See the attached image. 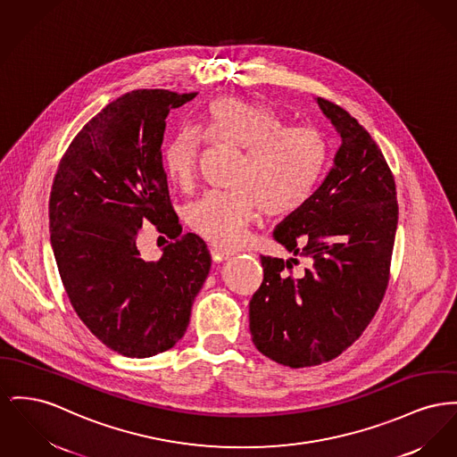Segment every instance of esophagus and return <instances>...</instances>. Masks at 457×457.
Instances as JSON below:
<instances>
[{
    "label": "esophagus",
    "instance_id": "1",
    "mask_svg": "<svg viewBox=\"0 0 457 457\" xmlns=\"http://www.w3.org/2000/svg\"><path fill=\"white\" fill-rule=\"evenodd\" d=\"M211 255H212L214 262H222V261H228L231 257L229 252H224V250H219V248H211Z\"/></svg>",
    "mask_w": 457,
    "mask_h": 457
}]
</instances>
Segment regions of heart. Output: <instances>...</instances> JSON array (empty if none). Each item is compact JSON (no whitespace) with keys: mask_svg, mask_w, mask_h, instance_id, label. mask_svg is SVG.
<instances>
[{"mask_svg":"<svg viewBox=\"0 0 457 457\" xmlns=\"http://www.w3.org/2000/svg\"><path fill=\"white\" fill-rule=\"evenodd\" d=\"M205 131L217 145L245 150L233 178L237 188L209 191L187 207L189 229L226 250L242 243L261 209L268 217L298 212L314 195L329 159L321 131L290 126L274 110L235 96H220L207 105ZM200 150L198 129H178L162 154L167 178L188 188Z\"/></svg>","mask_w":457,"mask_h":457,"instance_id":"obj_1","label":"heart"}]
</instances>
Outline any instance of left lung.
Instances as JSON below:
<instances>
[{
  "label": "left lung",
  "instance_id": "obj_1",
  "mask_svg": "<svg viewBox=\"0 0 457 457\" xmlns=\"http://www.w3.org/2000/svg\"><path fill=\"white\" fill-rule=\"evenodd\" d=\"M318 104L342 145L320 189L274 231L295 257L261 255L264 279L250 300L255 347L290 368L338 357L368 328L388 287L399 220L395 179L375 139L347 110Z\"/></svg>",
  "mask_w": 457,
  "mask_h": 457
}]
</instances>
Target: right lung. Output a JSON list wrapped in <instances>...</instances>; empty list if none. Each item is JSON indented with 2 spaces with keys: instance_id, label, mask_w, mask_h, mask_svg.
Returning a JSON list of instances; mask_svg holds the SVG:
<instances>
[{
  "instance_id": "1",
  "label": "right lung",
  "mask_w": 457,
  "mask_h": 457,
  "mask_svg": "<svg viewBox=\"0 0 457 457\" xmlns=\"http://www.w3.org/2000/svg\"><path fill=\"white\" fill-rule=\"evenodd\" d=\"M195 96H119L84 124L54 174L50 233L63 288L89 331L126 357H150L183 338L211 269L205 242L181 235L162 165L169 110ZM148 221L171 240L150 263L137 248Z\"/></svg>"
}]
</instances>
